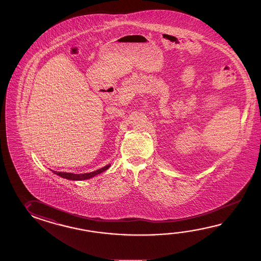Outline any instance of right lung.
I'll return each instance as SVG.
<instances>
[{"mask_svg":"<svg viewBox=\"0 0 261 261\" xmlns=\"http://www.w3.org/2000/svg\"><path fill=\"white\" fill-rule=\"evenodd\" d=\"M110 166H111V165H108L106 166H104V167H102L100 169H98V170L94 171V172H91V173L80 174V175L72 174V173H66V172L65 173L64 172H57V171H53V172L56 175L61 176V177H64V178H67V179H69V180H85V179L91 178V177L96 176V175L100 174L102 172L106 171Z\"/></svg>","mask_w":261,"mask_h":261,"instance_id":"1","label":"right lung"}]
</instances>
